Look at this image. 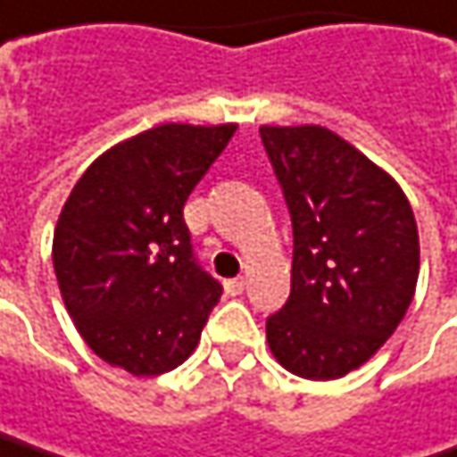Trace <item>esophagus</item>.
I'll use <instances>...</instances> for the list:
<instances>
[{
	"label": "esophagus",
	"instance_id": "1",
	"mask_svg": "<svg viewBox=\"0 0 457 457\" xmlns=\"http://www.w3.org/2000/svg\"><path fill=\"white\" fill-rule=\"evenodd\" d=\"M225 287H228L229 295H240V293L245 290V277H235V279H228V282H225Z\"/></svg>",
	"mask_w": 457,
	"mask_h": 457
}]
</instances>
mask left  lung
Returning <instances> with one entry per match:
<instances>
[{"mask_svg": "<svg viewBox=\"0 0 457 457\" xmlns=\"http://www.w3.org/2000/svg\"><path fill=\"white\" fill-rule=\"evenodd\" d=\"M293 222L290 298L267 319L271 355L303 379H340L397 329L419 279L405 193L321 125H264Z\"/></svg>", "mask_w": 457, "mask_h": 457, "instance_id": "left-lung-1", "label": "left lung"}]
</instances>
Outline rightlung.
<instances>
[{"instance_id":"obj_1","label":"right lung","mask_w":457,"mask_h":457,"mask_svg":"<svg viewBox=\"0 0 457 457\" xmlns=\"http://www.w3.org/2000/svg\"><path fill=\"white\" fill-rule=\"evenodd\" d=\"M237 125L167 122L104 151L75 183L52 262L88 348L136 377L195 351L222 285L193 256L183 206Z\"/></svg>"}]
</instances>
